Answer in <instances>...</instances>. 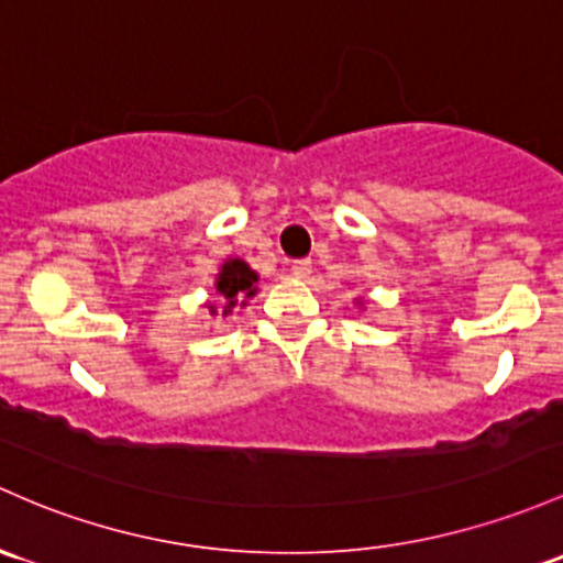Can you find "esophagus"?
<instances>
[{
	"label": "esophagus",
	"instance_id": "obj_1",
	"mask_svg": "<svg viewBox=\"0 0 563 563\" xmlns=\"http://www.w3.org/2000/svg\"><path fill=\"white\" fill-rule=\"evenodd\" d=\"M291 272H294V277H297V280H307V277H310V272H312V262H310V258H299V262L291 264Z\"/></svg>",
	"mask_w": 563,
	"mask_h": 563
}]
</instances>
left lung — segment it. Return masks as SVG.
<instances>
[{
  "label": "left lung",
  "instance_id": "1",
  "mask_svg": "<svg viewBox=\"0 0 563 563\" xmlns=\"http://www.w3.org/2000/svg\"><path fill=\"white\" fill-rule=\"evenodd\" d=\"M358 307H364V301H358Z\"/></svg>",
  "mask_w": 563,
  "mask_h": 563
}]
</instances>
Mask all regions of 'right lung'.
Here are the masks:
<instances>
[{"label":"right lung","mask_w":563,"mask_h":563,"mask_svg":"<svg viewBox=\"0 0 563 563\" xmlns=\"http://www.w3.org/2000/svg\"><path fill=\"white\" fill-rule=\"evenodd\" d=\"M256 283L258 272L251 269V264L242 262V258H227L218 269L216 283H212V291H216L218 299L207 301V312L212 318L232 316L234 307H245L247 299L256 297Z\"/></svg>","instance_id":"add662e5"}]
</instances>
